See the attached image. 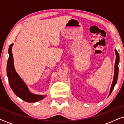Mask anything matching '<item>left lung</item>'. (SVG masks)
Returning a JSON list of instances; mask_svg holds the SVG:
<instances>
[{
	"instance_id": "8db88e82",
	"label": "left lung",
	"mask_w": 124,
	"mask_h": 124,
	"mask_svg": "<svg viewBox=\"0 0 124 124\" xmlns=\"http://www.w3.org/2000/svg\"><path fill=\"white\" fill-rule=\"evenodd\" d=\"M115 53H116V61H115V73H114V77H113V80L112 84L111 89H110L109 94V95L111 94V93L112 92L113 89H114L115 86L116 85L117 81L118 78V63L120 62V56L119 54H118V52L116 50H115Z\"/></svg>"
}]
</instances>
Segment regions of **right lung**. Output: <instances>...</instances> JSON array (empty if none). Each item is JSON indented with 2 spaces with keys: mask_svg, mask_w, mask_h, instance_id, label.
<instances>
[{
  "mask_svg": "<svg viewBox=\"0 0 124 124\" xmlns=\"http://www.w3.org/2000/svg\"><path fill=\"white\" fill-rule=\"evenodd\" d=\"M13 45V44H11L8 49L9 58L7 65V74L10 87L16 96L26 102H36L44 99L45 95H35L30 92L26 84L16 73L14 67L13 57L12 52Z\"/></svg>",
  "mask_w": 124,
  "mask_h": 124,
  "instance_id": "1",
  "label": "right lung"
}]
</instances>
